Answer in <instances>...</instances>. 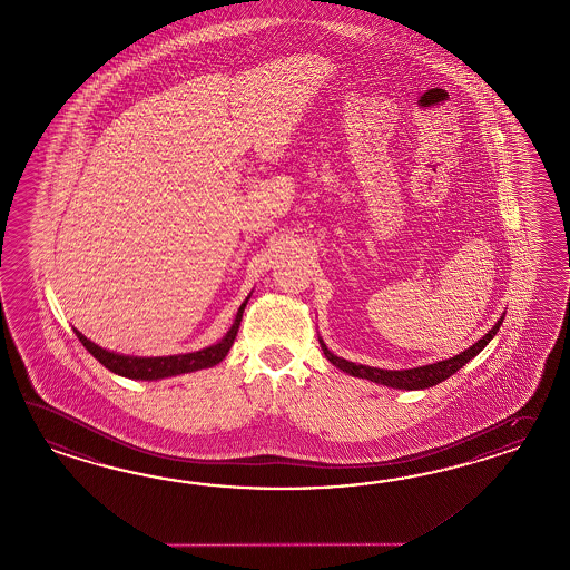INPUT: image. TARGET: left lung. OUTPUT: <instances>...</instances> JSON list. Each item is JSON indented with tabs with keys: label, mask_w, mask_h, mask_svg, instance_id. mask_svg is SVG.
<instances>
[{
	"label": "left lung",
	"mask_w": 570,
	"mask_h": 570,
	"mask_svg": "<svg viewBox=\"0 0 570 570\" xmlns=\"http://www.w3.org/2000/svg\"><path fill=\"white\" fill-rule=\"evenodd\" d=\"M504 321V316H500V321L485 333V335L471 345L469 350L449 357V360H442L436 364L420 365V367H411V370H382V367H372V365L353 364L347 362L343 357H336L333 351H328V347L324 345V341L321 338V347L326 355V360L331 364L336 365L338 370L347 372L350 376L355 379H365L376 382V384H384V386H391V389H405V391H420V389H428V386H434L442 380L451 379L454 372H459L463 365L468 364L469 360H473L480 351L494 338V335L500 328V324Z\"/></svg>",
	"instance_id": "1"
}]
</instances>
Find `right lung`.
I'll return each instance as SVG.
<instances>
[{
    "label": "right lung",
    "instance_id": "obj_1",
    "mask_svg": "<svg viewBox=\"0 0 570 570\" xmlns=\"http://www.w3.org/2000/svg\"><path fill=\"white\" fill-rule=\"evenodd\" d=\"M249 295L246 302L239 306L235 314L234 324L227 331V335L220 338L219 343L205 347V350L194 351V353H181V355H165V357H134V355H121L114 351L102 350L99 345H95L90 338L82 335L80 331L73 328L76 336L80 338V343L87 347L88 353L99 360V364L105 365L107 370H111L114 374L126 376L134 380H161L177 374H188L196 370H205L213 367L225 360V355L234 345L235 335L239 331V322L244 316V307L248 304Z\"/></svg>",
    "mask_w": 570,
    "mask_h": 570
}]
</instances>
